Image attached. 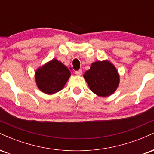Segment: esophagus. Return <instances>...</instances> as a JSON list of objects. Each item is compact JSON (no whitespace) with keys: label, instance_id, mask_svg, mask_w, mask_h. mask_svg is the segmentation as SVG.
I'll return each instance as SVG.
<instances>
[{"label":"esophagus","instance_id":"1","mask_svg":"<svg viewBox=\"0 0 154 154\" xmlns=\"http://www.w3.org/2000/svg\"><path fill=\"white\" fill-rule=\"evenodd\" d=\"M75 75H78V76H80L82 75V70L79 69V70H77V71L75 72Z\"/></svg>","mask_w":154,"mask_h":154}]
</instances>
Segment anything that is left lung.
Returning a JSON list of instances; mask_svg holds the SVG:
<instances>
[{
	"label": "left lung",
	"mask_w": 154,
	"mask_h": 154,
	"mask_svg": "<svg viewBox=\"0 0 154 154\" xmlns=\"http://www.w3.org/2000/svg\"><path fill=\"white\" fill-rule=\"evenodd\" d=\"M83 77L90 90L100 97L112 95L119 87L120 81L117 69L109 60L93 62Z\"/></svg>",
	"instance_id": "8db88e82"
}]
</instances>
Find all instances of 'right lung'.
I'll use <instances>...</instances> for the list:
<instances>
[{"label": "right lung", "mask_w": 154, "mask_h": 154, "mask_svg": "<svg viewBox=\"0 0 154 154\" xmlns=\"http://www.w3.org/2000/svg\"><path fill=\"white\" fill-rule=\"evenodd\" d=\"M71 76L69 69L56 59H53L35 72V78L38 89L48 95L61 91Z\"/></svg>", "instance_id": "obj_1"}]
</instances>
